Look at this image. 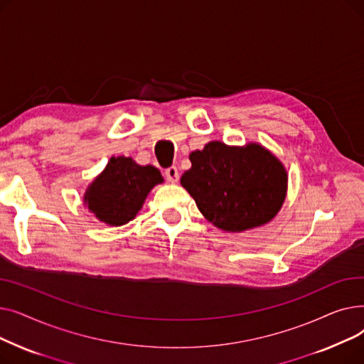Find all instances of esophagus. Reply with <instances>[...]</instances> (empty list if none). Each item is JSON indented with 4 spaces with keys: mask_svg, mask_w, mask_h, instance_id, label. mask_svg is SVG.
Masks as SVG:
<instances>
[{
    "mask_svg": "<svg viewBox=\"0 0 364 364\" xmlns=\"http://www.w3.org/2000/svg\"><path fill=\"white\" fill-rule=\"evenodd\" d=\"M165 177L169 183H177L178 178H180V174H178V169L176 166H171L165 171Z\"/></svg>",
    "mask_w": 364,
    "mask_h": 364,
    "instance_id": "34e87169",
    "label": "esophagus"
}]
</instances>
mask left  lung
Returning <instances> with one entry per match:
<instances>
[{"label": "left lung", "mask_w": 364, "mask_h": 364, "mask_svg": "<svg viewBox=\"0 0 364 364\" xmlns=\"http://www.w3.org/2000/svg\"><path fill=\"white\" fill-rule=\"evenodd\" d=\"M181 176L202 215L224 232H245L272 221L286 198L283 164L258 143L243 147L221 141L205 144L188 156Z\"/></svg>", "instance_id": "1"}]
</instances>
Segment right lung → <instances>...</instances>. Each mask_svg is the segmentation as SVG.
<instances>
[{"label": "right lung", "mask_w": 364, "mask_h": 364, "mask_svg": "<svg viewBox=\"0 0 364 364\" xmlns=\"http://www.w3.org/2000/svg\"><path fill=\"white\" fill-rule=\"evenodd\" d=\"M164 181L153 165H139L132 158H110L84 195L95 218L109 225H124L139 214L150 190Z\"/></svg>", "instance_id": "obj_1"}]
</instances>
